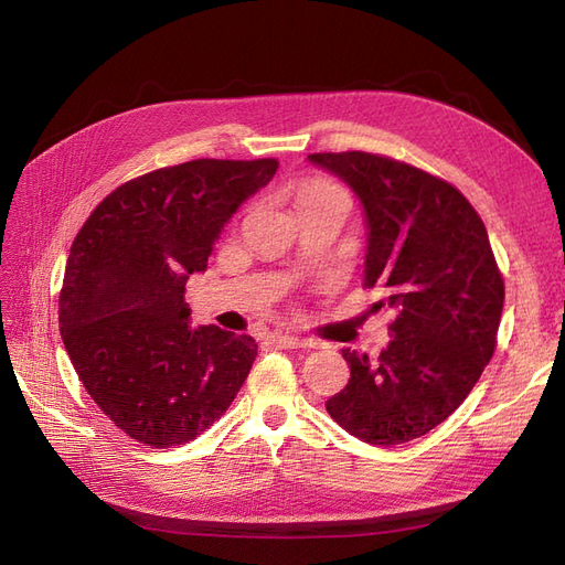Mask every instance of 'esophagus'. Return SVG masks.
<instances>
[{"label": "esophagus", "instance_id": "esophagus-1", "mask_svg": "<svg viewBox=\"0 0 565 565\" xmlns=\"http://www.w3.org/2000/svg\"><path fill=\"white\" fill-rule=\"evenodd\" d=\"M268 341L273 347H280V349H303V347H311L309 339H301L295 334H287V332H273L268 337Z\"/></svg>", "mask_w": 565, "mask_h": 565}]
</instances>
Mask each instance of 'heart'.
I'll return each instance as SVG.
<instances>
[{"mask_svg":"<svg viewBox=\"0 0 565 565\" xmlns=\"http://www.w3.org/2000/svg\"><path fill=\"white\" fill-rule=\"evenodd\" d=\"M320 191H328V185H316V188H309V191H303V193H301V198H306V195H313V193H320Z\"/></svg>","mask_w":565,"mask_h":565,"instance_id":"heart-1","label":"heart"}]
</instances>
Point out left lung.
<instances>
[{
    "label": "left lung",
    "instance_id": "obj_1",
    "mask_svg": "<svg viewBox=\"0 0 565 565\" xmlns=\"http://www.w3.org/2000/svg\"><path fill=\"white\" fill-rule=\"evenodd\" d=\"M309 162L344 181L365 214L363 280L393 322L372 358L344 349L351 380L324 403L370 446H401L448 419L490 363L504 282L481 216L457 188L370 152H313Z\"/></svg>",
    "mask_w": 565,
    "mask_h": 565
}]
</instances>
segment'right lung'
<instances>
[{"label":"right lung","mask_w":565,"mask_h":565,"mask_svg":"<svg viewBox=\"0 0 565 565\" xmlns=\"http://www.w3.org/2000/svg\"><path fill=\"white\" fill-rule=\"evenodd\" d=\"M278 160H193L127 181L67 254L61 337L77 377L125 434L193 440L226 413L256 358L249 334L191 328L183 289Z\"/></svg>","instance_id":"obj_1"}]
</instances>
